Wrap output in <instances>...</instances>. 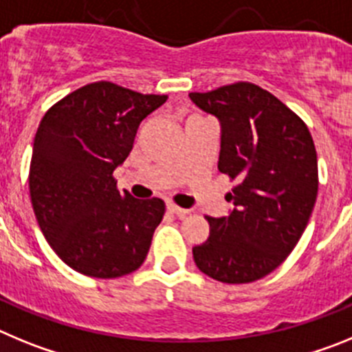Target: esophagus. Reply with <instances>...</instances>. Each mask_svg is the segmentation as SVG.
Segmentation results:
<instances>
[{
	"instance_id": "34e87169",
	"label": "esophagus",
	"mask_w": 352,
	"mask_h": 352,
	"mask_svg": "<svg viewBox=\"0 0 352 352\" xmlns=\"http://www.w3.org/2000/svg\"><path fill=\"white\" fill-rule=\"evenodd\" d=\"M167 211H169V213H174L176 217H179V219H182V217H185V214L190 213V210L179 208V206H176V204H173V203H167Z\"/></svg>"
}]
</instances>
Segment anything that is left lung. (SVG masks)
<instances>
[{
    "instance_id": "8db88e82",
    "label": "left lung",
    "mask_w": 352,
    "mask_h": 352,
    "mask_svg": "<svg viewBox=\"0 0 352 352\" xmlns=\"http://www.w3.org/2000/svg\"><path fill=\"white\" fill-rule=\"evenodd\" d=\"M220 123L219 170L238 182L229 214L213 219L210 236L192 248L197 268L226 284L259 280L278 268L309 223L317 197L312 135L287 105L266 89L236 82L190 93Z\"/></svg>"
}]
</instances>
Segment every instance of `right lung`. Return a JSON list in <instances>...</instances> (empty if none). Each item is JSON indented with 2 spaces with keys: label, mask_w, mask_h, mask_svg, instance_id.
Masks as SVG:
<instances>
[{
  "label": "right lung",
  "mask_w": 352,
  "mask_h": 352,
  "mask_svg": "<svg viewBox=\"0 0 352 352\" xmlns=\"http://www.w3.org/2000/svg\"><path fill=\"white\" fill-rule=\"evenodd\" d=\"M166 100L102 80L67 95L40 121L31 204L47 243L72 270L118 278L144 263L166 204L120 194L113 173L132 151L141 121Z\"/></svg>",
  "instance_id": "1"
}]
</instances>
